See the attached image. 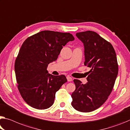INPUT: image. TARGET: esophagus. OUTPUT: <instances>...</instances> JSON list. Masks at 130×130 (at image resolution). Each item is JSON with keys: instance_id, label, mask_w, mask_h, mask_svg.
Listing matches in <instances>:
<instances>
[{"instance_id": "obj_1", "label": "esophagus", "mask_w": 130, "mask_h": 130, "mask_svg": "<svg viewBox=\"0 0 130 130\" xmlns=\"http://www.w3.org/2000/svg\"><path fill=\"white\" fill-rule=\"evenodd\" d=\"M67 79L68 81V82H71V81H72V78L71 77H70V76H67Z\"/></svg>"}]
</instances>
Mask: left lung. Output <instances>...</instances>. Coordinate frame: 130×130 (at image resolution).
Here are the masks:
<instances>
[{
	"label": "left lung",
	"mask_w": 130,
	"mask_h": 130,
	"mask_svg": "<svg viewBox=\"0 0 130 130\" xmlns=\"http://www.w3.org/2000/svg\"><path fill=\"white\" fill-rule=\"evenodd\" d=\"M76 36L84 44V64L91 69L86 84L73 80L76 89L71 104L79 112H90L102 105L112 91L118 74L116 54L112 45L97 33L88 30Z\"/></svg>",
	"instance_id": "8db88e82"
}]
</instances>
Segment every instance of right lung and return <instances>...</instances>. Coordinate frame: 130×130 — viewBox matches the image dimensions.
Returning a JSON list of instances; mask_svg holds the SVG:
<instances>
[{"label":"right lung","mask_w":130,"mask_h":130,"mask_svg":"<svg viewBox=\"0 0 130 130\" xmlns=\"http://www.w3.org/2000/svg\"><path fill=\"white\" fill-rule=\"evenodd\" d=\"M74 40L70 33L43 30L24 41L14 69L18 90L29 105L46 109L54 104L55 93L67 79L65 75L48 73L47 67L57 60L63 46Z\"/></svg>","instance_id":"add662e5"}]
</instances>
